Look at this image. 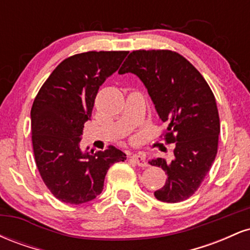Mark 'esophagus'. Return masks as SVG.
<instances>
[{"label": "esophagus", "instance_id": "obj_1", "mask_svg": "<svg viewBox=\"0 0 250 250\" xmlns=\"http://www.w3.org/2000/svg\"><path fill=\"white\" fill-rule=\"evenodd\" d=\"M131 160H133V161L136 163L137 166H140V167H147L148 166L147 161H146L145 155H142V154L131 155Z\"/></svg>", "mask_w": 250, "mask_h": 250}]
</instances>
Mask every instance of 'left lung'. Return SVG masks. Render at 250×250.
Instances as JSON below:
<instances>
[{"label":"left lung","mask_w":250,"mask_h":250,"mask_svg":"<svg viewBox=\"0 0 250 250\" xmlns=\"http://www.w3.org/2000/svg\"><path fill=\"white\" fill-rule=\"evenodd\" d=\"M125 73L141 80L167 125L166 141L175 143L170 162L162 157L149 161L167 174L155 197L168 203L187 200L205 180L217 153L220 117L213 91L188 60L170 50L133 51L119 70Z\"/></svg>","instance_id":"1"}]
</instances>
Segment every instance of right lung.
Listing matches in <instances>:
<instances>
[{
  "label": "right lung",
  "mask_w": 250,
  "mask_h": 250,
  "mask_svg": "<svg viewBox=\"0 0 250 250\" xmlns=\"http://www.w3.org/2000/svg\"><path fill=\"white\" fill-rule=\"evenodd\" d=\"M128 51H88L62 61L31 107V140L37 169L56 199L81 205L101 194L108 169L127 155L115 147L83 151V125L97 91L119 69Z\"/></svg>",
  "instance_id": "1"
}]
</instances>
